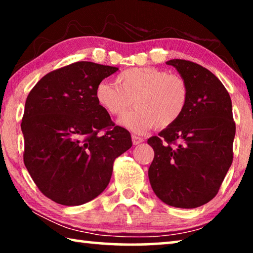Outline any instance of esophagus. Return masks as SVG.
Masks as SVG:
<instances>
[{
    "label": "esophagus",
    "mask_w": 253,
    "mask_h": 253,
    "mask_svg": "<svg viewBox=\"0 0 253 253\" xmlns=\"http://www.w3.org/2000/svg\"><path fill=\"white\" fill-rule=\"evenodd\" d=\"M131 140H132V144H134V145H138V144L144 142V139L142 138V137H138V136H135V135L131 136Z\"/></svg>",
    "instance_id": "esophagus-1"
}]
</instances>
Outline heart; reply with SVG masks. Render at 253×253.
Segmentation results:
<instances>
[{"label": "heart", "instance_id": "obj_1", "mask_svg": "<svg viewBox=\"0 0 253 253\" xmlns=\"http://www.w3.org/2000/svg\"><path fill=\"white\" fill-rule=\"evenodd\" d=\"M95 97L102 109L121 118L119 124L137 134L156 126L166 128L182 116L188 99L187 84L181 76L154 67L130 68L121 72L116 84L101 81Z\"/></svg>", "mask_w": 253, "mask_h": 253}]
</instances>
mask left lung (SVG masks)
I'll return each mask as SVG.
<instances>
[{
    "label": "left lung",
    "mask_w": 253,
    "mask_h": 253,
    "mask_svg": "<svg viewBox=\"0 0 253 253\" xmlns=\"http://www.w3.org/2000/svg\"><path fill=\"white\" fill-rule=\"evenodd\" d=\"M166 65L185 80L188 99L182 116L147 140L155 153L149 183L164 203L194 209L217 194L232 164V102L221 81L202 66L181 59Z\"/></svg>",
    "instance_id": "left-lung-1"
}]
</instances>
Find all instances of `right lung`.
<instances>
[{"label":"right lung","instance_id":"right-lung-1","mask_svg":"<svg viewBox=\"0 0 253 253\" xmlns=\"http://www.w3.org/2000/svg\"><path fill=\"white\" fill-rule=\"evenodd\" d=\"M117 70L75 62L49 72L29 93L21 124L24 165L55 203L74 207L97 198L114 161L131 147L129 131L115 126L95 97L97 84Z\"/></svg>","mask_w":253,"mask_h":253}]
</instances>
